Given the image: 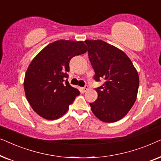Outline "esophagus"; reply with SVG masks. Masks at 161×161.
Segmentation results:
<instances>
[{"label": "esophagus", "mask_w": 161, "mask_h": 161, "mask_svg": "<svg viewBox=\"0 0 161 161\" xmlns=\"http://www.w3.org/2000/svg\"><path fill=\"white\" fill-rule=\"evenodd\" d=\"M88 90H89V86H88L87 85H86L84 87H83V88H82V91H83V92H87Z\"/></svg>", "instance_id": "34e87169"}]
</instances>
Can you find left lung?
<instances>
[{
	"mask_svg": "<svg viewBox=\"0 0 161 161\" xmlns=\"http://www.w3.org/2000/svg\"><path fill=\"white\" fill-rule=\"evenodd\" d=\"M88 54L97 82L104 80L95 90L98 98L90 103L99 119L114 122L122 119L133 107L138 94L139 78L128 56L103 40H86Z\"/></svg>",
	"mask_w": 161,
	"mask_h": 161,
	"instance_id": "obj_1",
	"label": "left lung"
}]
</instances>
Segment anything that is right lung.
Here are the masks:
<instances>
[{
  "mask_svg": "<svg viewBox=\"0 0 161 161\" xmlns=\"http://www.w3.org/2000/svg\"><path fill=\"white\" fill-rule=\"evenodd\" d=\"M83 42L58 40L38 53L24 80L26 98L34 111L46 119H57L69 109L80 92L68 82L69 61L86 52Z\"/></svg>",
  "mask_w": 161,
  "mask_h": 161,
  "instance_id": "add662e5",
  "label": "right lung"
}]
</instances>
